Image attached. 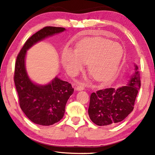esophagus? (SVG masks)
<instances>
[{
	"label": "esophagus",
	"instance_id": "1",
	"mask_svg": "<svg viewBox=\"0 0 155 155\" xmlns=\"http://www.w3.org/2000/svg\"><path fill=\"white\" fill-rule=\"evenodd\" d=\"M83 90H84V86L83 85H78L77 86V87H76V90L77 91H81Z\"/></svg>",
	"mask_w": 155,
	"mask_h": 155
}]
</instances>
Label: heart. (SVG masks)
Here are the masks:
<instances>
[{
    "mask_svg": "<svg viewBox=\"0 0 155 155\" xmlns=\"http://www.w3.org/2000/svg\"><path fill=\"white\" fill-rule=\"evenodd\" d=\"M124 50L120 44L104 38L84 40L78 43L75 51L65 48L61 64L70 75L82 70L87 64V70L94 80L107 83L116 77L121 64Z\"/></svg>",
    "mask_w": 155,
    "mask_h": 155,
    "instance_id": "heart-1",
    "label": "heart"
}]
</instances>
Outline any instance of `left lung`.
Masks as SVG:
<instances>
[{
  "instance_id": "obj_1",
  "label": "left lung",
  "mask_w": 155,
  "mask_h": 155,
  "mask_svg": "<svg viewBox=\"0 0 155 155\" xmlns=\"http://www.w3.org/2000/svg\"><path fill=\"white\" fill-rule=\"evenodd\" d=\"M135 70L127 85L101 90L91 94L88 114L94 124L101 127L114 126L133 111L141 86L140 72L135 64Z\"/></svg>"
}]
</instances>
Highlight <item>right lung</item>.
I'll return each instance as SVG.
<instances>
[{"instance_id": "1", "label": "right lung", "mask_w": 155, "mask_h": 155, "mask_svg": "<svg viewBox=\"0 0 155 155\" xmlns=\"http://www.w3.org/2000/svg\"><path fill=\"white\" fill-rule=\"evenodd\" d=\"M64 31L65 28L62 27L41 28L27 40L15 62L14 83L20 108L31 122L39 125H52L63 118L68 100L74 89L71 84L57 77L46 85L34 83L26 70V54L28 50L39 41Z\"/></svg>"}]
</instances>
